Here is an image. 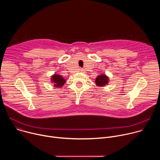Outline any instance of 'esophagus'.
I'll list each match as a JSON object with an SVG mask.
<instances>
[{
    "instance_id": "obj_1",
    "label": "esophagus",
    "mask_w": 160,
    "mask_h": 160,
    "mask_svg": "<svg viewBox=\"0 0 160 160\" xmlns=\"http://www.w3.org/2000/svg\"><path fill=\"white\" fill-rule=\"evenodd\" d=\"M80 71L82 72H83V69H82V68H80Z\"/></svg>"
}]
</instances>
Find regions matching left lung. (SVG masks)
Segmentation results:
<instances>
[{
  "label": "left lung",
  "instance_id": "left-lung-1",
  "mask_svg": "<svg viewBox=\"0 0 160 160\" xmlns=\"http://www.w3.org/2000/svg\"><path fill=\"white\" fill-rule=\"evenodd\" d=\"M95 82L98 86L102 87L108 83L109 78L106 75H101L97 77Z\"/></svg>",
  "mask_w": 160,
  "mask_h": 160
}]
</instances>
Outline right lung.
Instances as JSON below:
<instances>
[{"mask_svg": "<svg viewBox=\"0 0 160 160\" xmlns=\"http://www.w3.org/2000/svg\"><path fill=\"white\" fill-rule=\"evenodd\" d=\"M51 78V82L54 83V85L56 87H62L66 82V80L59 75L54 74Z\"/></svg>", "mask_w": 160, "mask_h": 160, "instance_id": "obj_1", "label": "right lung"}]
</instances>
